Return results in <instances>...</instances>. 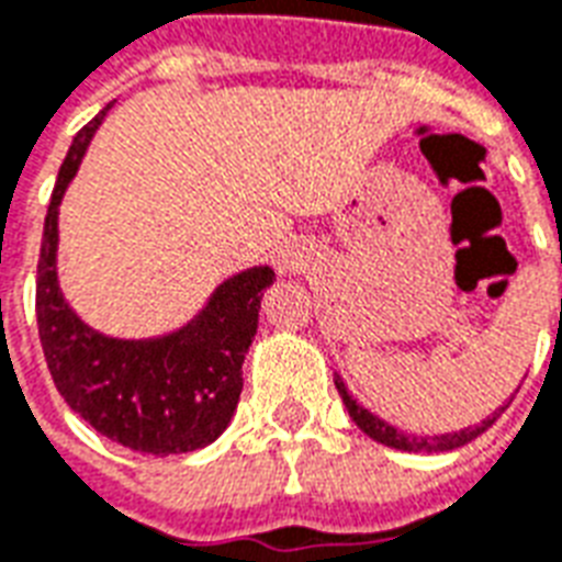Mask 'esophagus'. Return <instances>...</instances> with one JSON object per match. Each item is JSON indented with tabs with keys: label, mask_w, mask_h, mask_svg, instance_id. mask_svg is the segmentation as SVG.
<instances>
[{
	"label": "esophagus",
	"mask_w": 562,
	"mask_h": 562,
	"mask_svg": "<svg viewBox=\"0 0 562 562\" xmlns=\"http://www.w3.org/2000/svg\"><path fill=\"white\" fill-rule=\"evenodd\" d=\"M280 268H282V271H285V273H289V271H294V265H289V262H282Z\"/></svg>",
	"instance_id": "1"
}]
</instances>
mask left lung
Listing matches in <instances>:
<instances>
[{
	"mask_svg": "<svg viewBox=\"0 0 562 562\" xmlns=\"http://www.w3.org/2000/svg\"><path fill=\"white\" fill-rule=\"evenodd\" d=\"M336 389L338 395H341V401H345V409H348V415L353 418V424H357L359 430L368 436V439H374V442L385 445V448H395V451H409V453H442V451H457V448H462V445H469L471 439H477V436L483 434V430H490L492 424L498 422L501 413L509 406V397L507 404L498 406L495 413L486 415L481 424H474V427H462V430H453V434H436V436H415V434H404V430H397V427H392L389 422H383L380 415H374L371 409H366L362 404H357V397L350 395L348 385H345V380L336 374Z\"/></svg>",
	"mask_w": 562,
	"mask_h": 562,
	"instance_id": "8db88e82",
	"label": "left lung"
}]
</instances>
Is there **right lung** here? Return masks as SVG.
Returning <instances> with one entry per match:
<instances>
[{
  "label": "right lung",
  "instance_id": "add662e5",
  "mask_svg": "<svg viewBox=\"0 0 562 562\" xmlns=\"http://www.w3.org/2000/svg\"><path fill=\"white\" fill-rule=\"evenodd\" d=\"M111 105L72 138L58 170L37 259V333L55 389L97 434L153 457L188 453L233 422L262 294L277 277L268 265L233 273L165 336H105L76 315L58 285V205Z\"/></svg>",
  "mask_w": 562,
  "mask_h": 562
}]
</instances>
